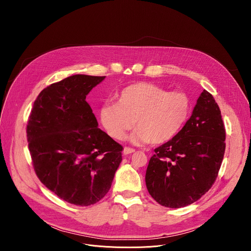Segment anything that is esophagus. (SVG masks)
<instances>
[{"label": "esophagus", "instance_id": "34e87169", "mask_svg": "<svg viewBox=\"0 0 251 251\" xmlns=\"http://www.w3.org/2000/svg\"><path fill=\"white\" fill-rule=\"evenodd\" d=\"M134 152H135V150L132 149V148H129V147H125V148L123 149V154H124V155H129V154H132V153H134Z\"/></svg>", "mask_w": 251, "mask_h": 251}]
</instances>
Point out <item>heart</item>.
Here are the masks:
<instances>
[{
    "instance_id": "b5f03b06",
    "label": "heart",
    "mask_w": 251,
    "mask_h": 251,
    "mask_svg": "<svg viewBox=\"0 0 251 251\" xmlns=\"http://www.w3.org/2000/svg\"><path fill=\"white\" fill-rule=\"evenodd\" d=\"M191 103L183 92H169L152 83H137L123 89L116 104H104L100 121L112 138L120 140L134 124L128 136L134 144H163L177 135L190 114Z\"/></svg>"
}]
</instances>
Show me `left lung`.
Instances as JSON below:
<instances>
[{
	"mask_svg": "<svg viewBox=\"0 0 251 251\" xmlns=\"http://www.w3.org/2000/svg\"><path fill=\"white\" fill-rule=\"evenodd\" d=\"M226 130L218 103L203 90L192 116L172 140L155 149L146 187L161 205L178 208L201 199L218 176L226 150Z\"/></svg>",
	"mask_w": 251,
	"mask_h": 251,
	"instance_id": "left-lung-1",
	"label": "left lung"
}]
</instances>
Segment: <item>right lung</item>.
Wrapping results in <instances>:
<instances>
[{"mask_svg": "<svg viewBox=\"0 0 251 251\" xmlns=\"http://www.w3.org/2000/svg\"><path fill=\"white\" fill-rule=\"evenodd\" d=\"M105 76L75 75L45 88L26 126L28 149L40 181L75 205L99 201L111 188L122 146L98 128L87 94Z\"/></svg>", "mask_w": 251, "mask_h": 251, "instance_id": "add662e5", "label": "right lung"}]
</instances>
